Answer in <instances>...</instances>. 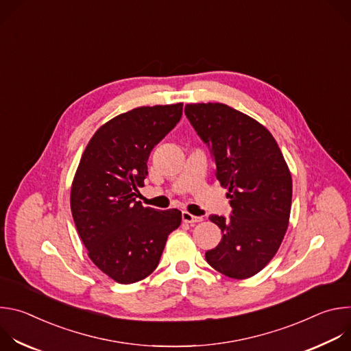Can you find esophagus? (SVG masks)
Listing matches in <instances>:
<instances>
[{
    "label": "esophagus",
    "instance_id": "esophagus-1",
    "mask_svg": "<svg viewBox=\"0 0 351 351\" xmlns=\"http://www.w3.org/2000/svg\"><path fill=\"white\" fill-rule=\"evenodd\" d=\"M182 219H183V222L190 223V225H194V223H197V222H202V221H203L202 217L191 215V214L187 213V211H183V213H182Z\"/></svg>",
    "mask_w": 351,
    "mask_h": 351
}]
</instances>
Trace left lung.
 I'll return each mask as SVG.
<instances>
[{"label": "left lung", "mask_w": 351, "mask_h": 351, "mask_svg": "<svg viewBox=\"0 0 351 351\" xmlns=\"http://www.w3.org/2000/svg\"><path fill=\"white\" fill-rule=\"evenodd\" d=\"M184 114L208 147L232 207L228 218L210 215L222 239L206 260L229 278L253 276L276 254L289 225L291 176L280 148L263 125L225 104H189Z\"/></svg>", "instance_id": "obj_1"}]
</instances>
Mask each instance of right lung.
<instances>
[{"mask_svg": "<svg viewBox=\"0 0 351 351\" xmlns=\"http://www.w3.org/2000/svg\"><path fill=\"white\" fill-rule=\"evenodd\" d=\"M183 104L140 107L99 128L79 162L71 210L90 260L118 283L152 274L167 239L182 222L178 210L137 202L153 148L176 126Z\"/></svg>", "mask_w": 351, "mask_h": 351, "instance_id": "1", "label": "right lung"}]
</instances>
